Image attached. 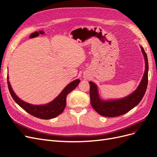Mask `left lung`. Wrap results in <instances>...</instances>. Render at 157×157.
Wrapping results in <instances>:
<instances>
[{"instance_id":"1","label":"left lung","mask_w":157,"mask_h":157,"mask_svg":"<svg viewBox=\"0 0 157 157\" xmlns=\"http://www.w3.org/2000/svg\"><path fill=\"white\" fill-rule=\"evenodd\" d=\"M141 48L145 61V73L139 86L130 96L116 100L102 101L99 97L96 85L92 82H89L90 103L92 107L100 115L107 117H115L124 115L135 107L144 96L148 84L149 65L146 52L143 47L141 46Z\"/></svg>"}]
</instances>
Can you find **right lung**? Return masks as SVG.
Segmentation results:
<instances>
[{
    "instance_id": "right-lung-1",
    "label": "right lung",
    "mask_w": 157,
    "mask_h": 157,
    "mask_svg": "<svg viewBox=\"0 0 157 157\" xmlns=\"http://www.w3.org/2000/svg\"><path fill=\"white\" fill-rule=\"evenodd\" d=\"M80 80L79 79L75 80L66 86L59 96L54 101L48 104L44 105H34L24 102L21 100L16 95L14 94L12 88L8 80V76L7 77V82L9 91L11 94L13 100L15 101L22 109L30 115L41 119H50L58 116L63 113L66 106V98L67 95L78 86Z\"/></svg>"
}]
</instances>
